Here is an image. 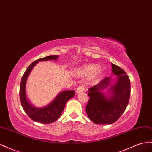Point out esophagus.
Listing matches in <instances>:
<instances>
[{"label": "esophagus", "instance_id": "34e87169", "mask_svg": "<svg viewBox=\"0 0 152 152\" xmlns=\"http://www.w3.org/2000/svg\"><path fill=\"white\" fill-rule=\"evenodd\" d=\"M84 91V87L83 86H79V87L77 88V90H76V92L77 93H81Z\"/></svg>", "mask_w": 152, "mask_h": 152}]
</instances>
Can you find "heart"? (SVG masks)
I'll use <instances>...</instances> for the list:
<instances>
[{"label":"heart","instance_id":"b5f03b06","mask_svg":"<svg viewBox=\"0 0 152 152\" xmlns=\"http://www.w3.org/2000/svg\"><path fill=\"white\" fill-rule=\"evenodd\" d=\"M98 66L96 64H88L78 69L77 74L81 77H88L94 74L93 80H95L98 75Z\"/></svg>","mask_w":152,"mask_h":152}]
</instances>
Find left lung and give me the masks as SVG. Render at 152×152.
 Returning <instances> with one entry per match:
<instances>
[{
    "label": "left lung",
    "instance_id": "1",
    "mask_svg": "<svg viewBox=\"0 0 152 152\" xmlns=\"http://www.w3.org/2000/svg\"><path fill=\"white\" fill-rule=\"evenodd\" d=\"M111 64L112 72L116 76V83L111 85V77H105L88 89L89 99L86 110L90 120L98 125L116 122L126 109L130 96L129 76L120 67ZM107 87L106 96L101 91Z\"/></svg>",
    "mask_w": 152,
    "mask_h": 152
}]
</instances>
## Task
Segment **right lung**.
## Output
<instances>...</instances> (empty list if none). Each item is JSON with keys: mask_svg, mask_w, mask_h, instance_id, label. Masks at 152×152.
Returning a JSON list of instances; mask_svg holds the SVG:
<instances>
[{"mask_svg": "<svg viewBox=\"0 0 152 152\" xmlns=\"http://www.w3.org/2000/svg\"><path fill=\"white\" fill-rule=\"evenodd\" d=\"M59 56H48L36 60L28 66L22 76L20 86V98L24 111L32 120L42 124H51L58 119L62 114L66 102L75 95L74 90L61 91L51 103L43 107H36L27 100L26 96V82L32 68L39 61L57 60Z\"/></svg>", "mask_w": 152, "mask_h": 152, "instance_id": "right-lung-1", "label": "right lung"}]
</instances>
